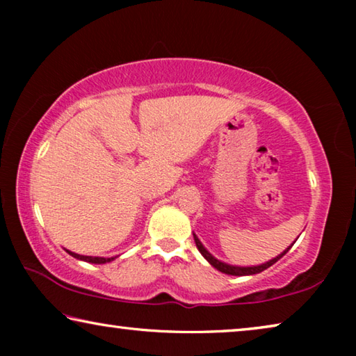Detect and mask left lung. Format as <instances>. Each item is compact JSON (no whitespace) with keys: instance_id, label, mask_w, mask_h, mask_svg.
<instances>
[{"instance_id":"left-lung-1","label":"left lung","mask_w":356,"mask_h":356,"mask_svg":"<svg viewBox=\"0 0 356 356\" xmlns=\"http://www.w3.org/2000/svg\"><path fill=\"white\" fill-rule=\"evenodd\" d=\"M193 237H195V243H196V246H197V250H200L201 254L207 259V261L210 262V265H213V267H215L216 270H220L221 273L234 275V276H245V275H256V273H261V272H264V270H267V268L270 267V265H273L275 262H278L280 259H281L282 256H284L289 250L292 248V245H291L284 252H281L280 256H276V257L272 259V261H270V262H265V264H262V265H256V267H234V265H227V264H225V262L218 261V259H215L206 248H204L202 243L200 242V238H197V237L195 236V234H193Z\"/></svg>"}]
</instances>
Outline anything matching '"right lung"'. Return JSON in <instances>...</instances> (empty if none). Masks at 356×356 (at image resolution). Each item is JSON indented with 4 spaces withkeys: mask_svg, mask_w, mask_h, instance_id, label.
<instances>
[{
    "mask_svg": "<svg viewBox=\"0 0 356 356\" xmlns=\"http://www.w3.org/2000/svg\"><path fill=\"white\" fill-rule=\"evenodd\" d=\"M70 256H74L75 259H80V261L84 262H91V264H106V262H111L114 257H92V256H81V254H76V252H72L67 251Z\"/></svg>",
    "mask_w": 356,
    "mask_h": 356,
    "instance_id": "right-lung-1",
    "label": "right lung"
}]
</instances>
